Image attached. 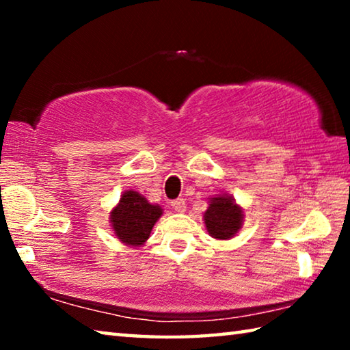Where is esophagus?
<instances>
[{
    "label": "esophagus",
    "mask_w": 350,
    "mask_h": 350,
    "mask_svg": "<svg viewBox=\"0 0 350 350\" xmlns=\"http://www.w3.org/2000/svg\"><path fill=\"white\" fill-rule=\"evenodd\" d=\"M171 206H173V208L176 210V211H179V213H183L185 211V199H182V198H177V199H174V200H171Z\"/></svg>",
    "instance_id": "1"
}]
</instances>
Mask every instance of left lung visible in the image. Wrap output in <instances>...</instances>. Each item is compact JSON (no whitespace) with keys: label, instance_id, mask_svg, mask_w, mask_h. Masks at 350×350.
<instances>
[{"label":"left lung","instance_id":"obj_1","mask_svg":"<svg viewBox=\"0 0 350 350\" xmlns=\"http://www.w3.org/2000/svg\"><path fill=\"white\" fill-rule=\"evenodd\" d=\"M208 208L204 213L206 232L215 239H230L242 227L244 211L232 196L219 194L211 198Z\"/></svg>","mask_w":350,"mask_h":350}]
</instances>
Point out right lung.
<instances>
[{
  "label": "right lung",
  "instance_id": "1",
  "mask_svg": "<svg viewBox=\"0 0 350 350\" xmlns=\"http://www.w3.org/2000/svg\"><path fill=\"white\" fill-rule=\"evenodd\" d=\"M162 213L161 205H152L137 191L128 189L112 208L109 221L117 239L129 247H140L150 238Z\"/></svg>",
  "mask_w": 350,
  "mask_h": 350
}]
</instances>
